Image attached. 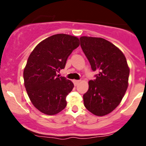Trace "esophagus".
I'll list each match as a JSON object with an SVG mask.
<instances>
[{"instance_id":"34e87169","label":"esophagus","mask_w":146,"mask_h":146,"mask_svg":"<svg viewBox=\"0 0 146 146\" xmlns=\"http://www.w3.org/2000/svg\"><path fill=\"white\" fill-rule=\"evenodd\" d=\"M80 80H73V83H74L75 86H76V85H78V84L80 82Z\"/></svg>"}]
</instances>
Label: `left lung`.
I'll return each mask as SVG.
<instances>
[{
	"instance_id": "1",
	"label": "left lung",
	"mask_w": 146,
	"mask_h": 146,
	"mask_svg": "<svg viewBox=\"0 0 146 146\" xmlns=\"http://www.w3.org/2000/svg\"><path fill=\"white\" fill-rule=\"evenodd\" d=\"M80 40L92 70L98 72L95 80L88 82L84 104L90 113L104 116L113 111L124 96L130 69L123 53L109 41L87 36Z\"/></svg>"
}]
</instances>
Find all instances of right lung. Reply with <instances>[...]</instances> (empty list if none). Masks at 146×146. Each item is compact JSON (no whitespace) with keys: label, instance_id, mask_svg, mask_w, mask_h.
Here are the masks:
<instances>
[{"label":"right lung","instance_id":"obj_1","mask_svg":"<svg viewBox=\"0 0 146 146\" xmlns=\"http://www.w3.org/2000/svg\"><path fill=\"white\" fill-rule=\"evenodd\" d=\"M79 45L77 37L60 33L42 41L30 54L23 73L25 86L42 113L56 115L66 107V98L74 84L57 73L64 68L68 57Z\"/></svg>","mask_w":146,"mask_h":146}]
</instances>
